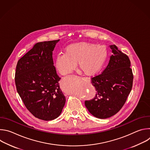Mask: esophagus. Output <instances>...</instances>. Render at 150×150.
Segmentation results:
<instances>
[{
    "label": "esophagus",
    "instance_id": "esophagus-1",
    "mask_svg": "<svg viewBox=\"0 0 150 150\" xmlns=\"http://www.w3.org/2000/svg\"><path fill=\"white\" fill-rule=\"evenodd\" d=\"M82 78H83V79H89V78H85V77H83Z\"/></svg>",
    "mask_w": 150,
    "mask_h": 150
}]
</instances>
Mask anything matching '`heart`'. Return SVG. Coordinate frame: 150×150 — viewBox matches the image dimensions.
Segmentation results:
<instances>
[{
    "instance_id": "b5f03b06",
    "label": "heart",
    "mask_w": 150,
    "mask_h": 150,
    "mask_svg": "<svg viewBox=\"0 0 150 150\" xmlns=\"http://www.w3.org/2000/svg\"><path fill=\"white\" fill-rule=\"evenodd\" d=\"M107 57L108 50L104 46L80 42L68 46L65 53L57 54L55 65L60 74L65 75L71 74L78 63L84 74L93 75L101 69Z\"/></svg>"
}]
</instances>
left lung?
I'll return each instance as SVG.
<instances>
[{"label":"left lung","mask_w":150,"mask_h":150,"mask_svg":"<svg viewBox=\"0 0 150 150\" xmlns=\"http://www.w3.org/2000/svg\"><path fill=\"white\" fill-rule=\"evenodd\" d=\"M113 54L101 74L91 78L96 88L95 97L85 100V105L96 117L106 119L116 114L131 91L134 75L131 61L115 45L110 46Z\"/></svg>","instance_id":"left-lung-1"}]
</instances>
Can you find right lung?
Segmentation results:
<instances>
[{"label":"right lung","mask_w":150,"mask_h":150,"mask_svg":"<svg viewBox=\"0 0 150 150\" xmlns=\"http://www.w3.org/2000/svg\"><path fill=\"white\" fill-rule=\"evenodd\" d=\"M59 40L39 42L17 63L15 81L18 93L35 117L52 120L61 113L66 98L53 65L52 52Z\"/></svg>","instance_id":"1"}]
</instances>
